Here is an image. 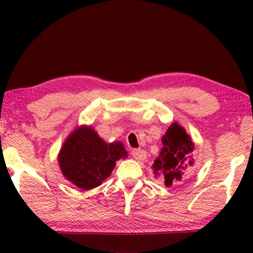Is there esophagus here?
<instances>
[{
    "label": "esophagus",
    "instance_id": "1",
    "mask_svg": "<svg viewBox=\"0 0 253 253\" xmlns=\"http://www.w3.org/2000/svg\"><path fill=\"white\" fill-rule=\"evenodd\" d=\"M131 155L137 161H144L145 158H146L147 154H146V152L143 151V149H132Z\"/></svg>",
    "mask_w": 253,
    "mask_h": 253
}]
</instances>
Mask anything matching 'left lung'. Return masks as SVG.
I'll use <instances>...</instances> for the list:
<instances>
[{
    "label": "left lung",
    "mask_w": 253,
    "mask_h": 253,
    "mask_svg": "<svg viewBox=\"0 0 253 253\" xmlns=\"http://www.w3.org/2000/svg\"><path fill=\"white\" fill-rule=\"evenodd\" d=\"M163 147L153 163V173L165 186H181L191 177L194 165V143L185 128L173 123L162 137Z\"/></svg>",
    "instance_id": "1"
}]
</instances>
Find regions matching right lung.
Masks as SVG:
<instances>
[{
  "mask_svg": "<svg viewBox=\"0 0 253 253\" xmlns=\"http://www.w3.org/2000/svg\"><path fill=\"white\" fill-rule=\"evenodd\" d=\"M127 157L122 142L106 143L91 126H79L69 134L58 154L66 179L84 191L92 190L110 176L116 162Z\"/></svg>",
  "mask_w": 253,
  "mask_h": 253,
  "instance_id": "obj_1",
  "label": "right lung"
}]
</instances>
